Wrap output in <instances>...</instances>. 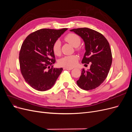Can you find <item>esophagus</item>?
I'll use <instances>...</instances> for the list:
<instances>
[{"label":"esophagus","instance_id":"1","mask_svg":"<svg viewBox=\"0 0 132 132\" xmlns=\"http://www.w3.org/2000/svg\"><path fill=\"white\" fill-rule=\"evenodd\" d=\"M64 70H72L73 68H68V67H64L63 68Z\"/></svg>","mask_w":132,"mask_h":132}]
</instances>
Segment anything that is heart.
Wrapping results in <instances>:
<instances>
[{
    "mask_svg": "<svg viewBox=\"0 0 132 132\" xmlns=\"http://www.w3.org/2000/svg\"><path fill=\"white\" fill-rule=\"evenodd\" d=\"M65 41L74 47L79 46L81 42V39L79 36L75 34L70 33L68 34L64 38ZM53 51L55 54L58 55L61 52V42L59 40L55 41L53 46ZM78 57L76 55H67L60 59L59 64L60 65L68 68L74 67L78 62Z\"/></svg>",
    "mask_w": 132,
    "mask_h": 132,
    "instance_id": "b5f03b06",
    "label": "heart"
}]
</instances>
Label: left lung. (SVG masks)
Wrapping results in <instances>:
<instances>
[{"label": "left lung", "instance_id": "left-lung-1", "mask_svg": "<svg viewBox=\"0 0 132 132\" xmlns=\"http://www.w3.org/2000/svg\"><path fill=\"white\" fill-rule=\"evenodd\" d=\"M70 31L79 36L84 42L86 51L81 63L91 64L89 69H82L77 84L84 90L94 89L104 81L109 73L112 61L109 43L101 34L89 28Z\"/></svg>", "mask_w": 132, "mask_h": 132}]
</instances>
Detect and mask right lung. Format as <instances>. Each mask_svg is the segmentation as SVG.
<instances>
[{
  "label": "right lung",
  "mask_w": 132,
  "mask_h": 132,
  "mask_svg": "<svg viewBox=\"0 0 132 132\" xmlns=\"http://www.w3.org/2000/svg\"><path fill=\"white\" fill-rule=\"evenodd\" d=\"M67 30H39L30 34L22 44L19 53L21 72L34 89L41 91L51 89L62 73V68L51 66L55 62L53 46Z\"/></svg>",
  "instance_id": "right-lung-1"
}]
</instances>
